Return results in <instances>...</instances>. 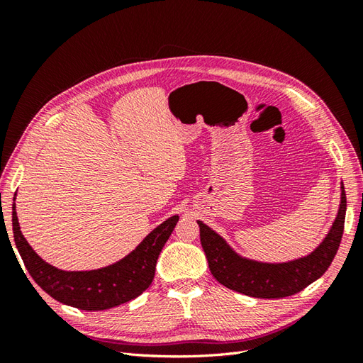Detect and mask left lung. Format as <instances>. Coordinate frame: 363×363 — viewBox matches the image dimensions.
<instances>
[{
	"mask_svg": "<svg viewBox=\"0 0 363 363\" xmlns=\"http://www.w3.org/2000/svg\"><path fill=\"white\" fill-rule=\"evenodd\" d=\"M345 212V189L340 183L339 208L327 235L309 255L286 262H262L239 255L213 228L196 223L208 269L219 283L256 298H283L309 286L330 267L344 233Z\"/></svg>",
	"mask_w": 363,
	"mask_h": 363,
	"instance_id": "8db88e82",
	"label": "left lung"
}]
</instances>
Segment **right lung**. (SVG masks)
Listing matches in <instances>:
<instances>
[{
	"instance_id": "right-lung-1",
	"label": "right lung",
	"mask_w": 363,
	"mask_h": 363,
	"mask_svg": "<svg viewBox=\"0 0 363 363\" xmlns=\"http://www.w3.org/2000/svg\"><path fill=\"white\" fill-rule=\"evenodd\" d=\"M177 221L179 215L169 216L152 228L133 251L112 265L89 271H65L50 265L31 248L21 232L16 204L12 206L15 244L30 276L54 300L82 311L112 309L148 289L160 251Z\"/></svg>"
}]
</instances>
